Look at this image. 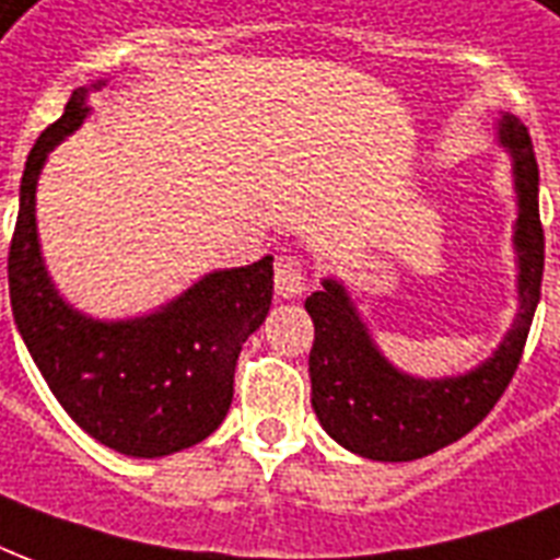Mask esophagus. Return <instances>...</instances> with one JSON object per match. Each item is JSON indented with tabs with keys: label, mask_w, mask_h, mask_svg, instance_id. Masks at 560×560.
<instances>
[{
	"label": "esophagus",
	"mask_w": 560,
	"mask_h": 560,
	"mask_svg": "<svg viewBox=\"0 0 560 560\" xmlns=\"http://www.w3.org/2000/svg\"><path fill=\"white\" fill-rule=\"evenodd\" d=\"M307 290V270L299 258H281L276 264V293L281 299H296Z\"/></svg>",
	"instance_id": "obj_1"
}]
</instances>
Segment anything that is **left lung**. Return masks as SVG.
Masks as SVG:
<instances>
[{"label":"left lung","mask_w":560,"mask_h":560,"mask_svg":"<svg viewBox=\"0 0 560 560\" xmlns=\"http://www.w3.org/2000/svg\"><path fill=\"white\" fill-rule=\"evenodd\" d=\"M500 144L512 153L517 191V293L521 311L500 349L456 377L421 381L400 372L374 346L337 279H323L305 311L314 319L311 349V404L334 442L374 462H412L459 442L503 398L512 383L544 279V226L538 211V162L529 130L514 116L500 118Z\"/></svg>","instance_id":"1"}]
</instances>
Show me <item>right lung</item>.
<instances>
[{
	"label": "right lung",
	"instance_id": "right-lung-1",
	"mask_svg": "<svg viewBox=\"0 0 560 560\" xmlns=\"http://www.w3.org/2000/svg\"><path fill=\"white\" fill-rule=\"evenodd\" d=\"M86 92H72L25 162L8 253L13 323L74 424L125 456L156 459L202 442L226 418L241 346L270 311L272 255L209 272L136 319L101 323L66 305L39 255L34 194L48 151L90 116Z\"/></svg>",
	"mask_w": 560,
	"mask_h": 560
}]
</instances>
